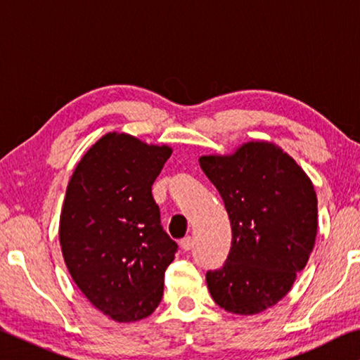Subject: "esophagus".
<instances>
[{"label":"esophagus","mask_w":360,"mask_h":360,"mask_svg":"<svg viewBox=\"0 0 360 360\" xmlns=\"http://www.w3.org/2000/svg\"><path fill=\"white\" fill-rule=\"evenodd\" d=\"M181 248L184 249V251H191V249L193 248V240H192V236H186V238H182L181 240Z\"/></svg>","instance_id":"esophagus-1"}]
</instances>
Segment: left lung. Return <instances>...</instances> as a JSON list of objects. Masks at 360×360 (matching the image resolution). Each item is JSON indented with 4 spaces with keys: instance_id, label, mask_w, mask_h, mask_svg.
Segmentation results:
<instances>
[{
    "instance_id": "left-lung-1",
    "label": "left lung",
    "mask_w": 360,
    "mask_h": 360,
    "mask_svg": "<svg viewBox=\"0 0 360 360\" xmlns=\"http://www.w3.org/2000/svg\"><path fill=\"white\" fill-rule=\"evenodd\" d=\"M200 167L224 200L231 248L206 271L212 300L225 311L257 314L290 290L318 231L314 187L295 160L270 143H248L233 155H203Z\"/></svg>"
}]
</instances>
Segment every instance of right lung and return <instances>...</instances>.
<instances>
[{"label": "right lung", "instance_id": "1", "mask_svg": "<svg viewBox=\"0 0 360 360\" xmlns=\"http://www.w3.org/2000/svg\"><path fill=\"white\" fill-rule=\"evenodd\" d=\"M172 155L125 133H108L72 173L60 216L65 264L90 303L117 322L154 313L178 251L160 224L152 184Z\"/></svg>", "mask_w": 360, "mask_h": 360}]
</instances>
